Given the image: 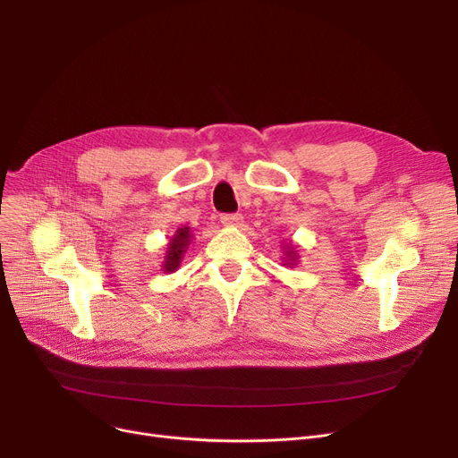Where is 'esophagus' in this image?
<instances>
[{"instance_id": "esophagus-1", "label": "esophagus", "mask_w": 458, "mask_h": 458, "mask_svg": "<svg viewBox=\"0 0 458 458\" xmlns=\"http://www.w3.org/2000/svg\"><path fill=\"white\" fill-rule=\"evenodd\" d=\"M221 223L226 226H239L243 223V215L242 213H223Z\"/></svg>"}]
</instances>
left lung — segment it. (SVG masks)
Here are the masks:
<instances>
[{"instance_id": "8db88e82", "label": "left lung", "mask_w": 458, "mask_h": 458, "mask_svg": "<svg viewBox=\"0 0 458 458\" xmlns=\"http://www.w3.org/2000/svg\"><path fill=\"white\" fill-rule=\"evenodd\" d=\"M287 254H293V252H287Z\"/></svg>"}]
</instances>
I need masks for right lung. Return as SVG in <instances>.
<instances>
[{
	"label": "right lung",
	"mask_w": 458,
	"mask_h": 458,
	"mask_svg": "<svg viewBox=\"0 0 458 458\" xmlns=\"http://www.w3.org/2000/svg\"><path fill=\"white\" fill-rule=\"evenodd\" d=\"M189 230L187 228H182L176 232V235L173 237L171 245H168V250H166V259H165V271H174L178 269L180 261L183 258V252H185V247L189 243Z\"/></svg>",
	"instance_id": "1"
}]
</instances>
